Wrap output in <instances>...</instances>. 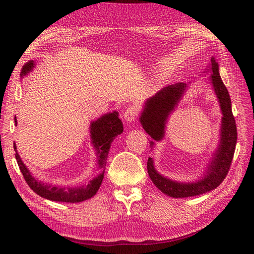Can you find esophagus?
Returning a JSON list of instances; mask_svg holds the SVG:
<instances>
[{
  "label": "esophagus",
  "mask_w": 254,
  "mask_h": 254,
  "mask_svg": "<svg viewBox=\"0 0 254 254\" xmlns=\"http://www.w3.org/2000/svg\"><path fill=\"white\" fill-rule=\"evenodd\" d=\"M136 117H137V109L135 106L127 107L126 112H124V114H123V118L127 123H131V122L134 121Z\"/></svg>",
  "instance_id": "esophagus-1"
}]
</instances>
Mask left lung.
Masks as SVG:
<instances>
[{
  "label": "left lung",
  "instance_id": "obj_1",
  "mask_svg": "<svg viewBox=\"0 0 254 254\" xmlns=\"http://www.w3.org/2000/svg\"><path fill=\"white\" fill-rule=\"evenodd\" d=\"M205 72H210L208 80L217 97L222 112V122L220 130V142L212 154L205 173L195 182H177L167 178L159 174L154 168V162L149 157L147 168L150 179L158 189L173 198H185L205 194L220 186L229 173L232 159L238 139L235 120L232 113V103L230 94L220 76V68L214 57L206 68ZM188 89V84L178 83L169 85L159 91L156 95L144 102L143 110L140 114V123L144 131L152 137L150 141L151 149L154 147V141H161L165 137L167 123L170 114L177 109L178 103Z\"/></svg>",
  "mask_w": 254,
  "mask_h": 254
}]
</instances>
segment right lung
I'll return each instance as SVG.
<instances>
[{
  "instance_id": "obj_1",
  "label": "right lung",
  "mask_w": 254,
  "mask_h": 254,
  "mask_svg": "<svg viewBox=\"0 0 254 254\" xmlns=\"http://www.w3.org/2000/svg\"><path fill=\"white\" fill-rule=\"evenodd\" d=\"M36 64L34 60H29L22 67L20 77L23 78L31 71ZM15 126L18 121L14 118ZM123 132V123L119 119V113L117 111L109 112L95 121L91 122L89 126V134H91V141L96 154V166L101 169L100 174L94 177L87 185H80V186H58V185L49 184L41 182L38 178L32 176L27 166L24 165L22 159L16 150V144L14 143L15 159L18 161L19 168L22 173L25 182L29 187L36 192L37 195L41 196L42 198L53 200V201H63V203H80V201L87 200L95 196L100 186L102 185L103 178H104V171L109 154L111 144L115 139V136L121 134Z\"/></svg>"
}]
</instances>
